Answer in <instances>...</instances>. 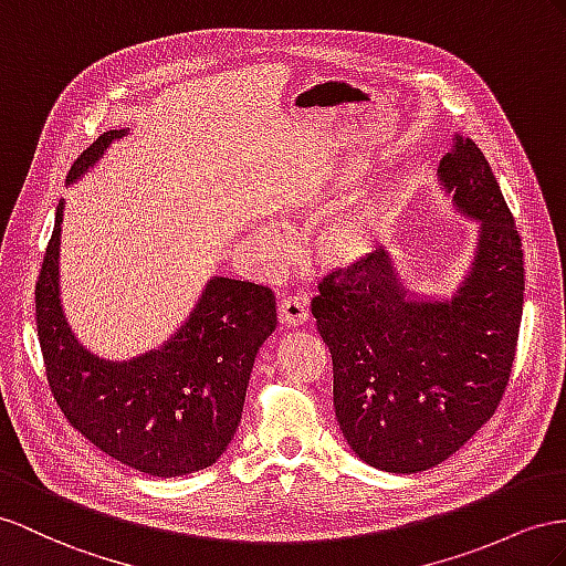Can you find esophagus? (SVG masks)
<instances>
[{
  "instance_id": "obj_1",
  "label": "esophagus",
  "mask_w": 566,
  "mask_h": 566,
  "mask_svg": "<svg viewBox=\"0 0 566 566\" xmlns=\"http://www.w3.org/2000/svg\"><path fill=\"white\" fill-rule=\"evenodd\" d=\"M280 321L286 327H301L308 321V301L306 296H286L280 303Z\"/></svg>"
}]
</instances>
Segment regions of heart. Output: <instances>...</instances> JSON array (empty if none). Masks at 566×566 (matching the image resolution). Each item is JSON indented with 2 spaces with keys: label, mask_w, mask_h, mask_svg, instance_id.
Here are the masks:
<instances>
[{
  "label": "heart",
  "mask_w": 566,
  "mask_h": 566,
  "mask_svg": "<svg viewBox=\"0 0 566 566\" xmlns=\"http://www.w3.org/2000/svg\"><path fill=\"white\" fill-rule=\"evenodd\" d=\"M380 237V208L370 202L346 208L335 214L323 227L317 237V253L329 268L349 270L368 260L378 249ZM260 249H263L270 263H282L289 253V237L282 229L260 231Z\"/></svg>",
  "instance_id": "heart-1"
}]
</instances>
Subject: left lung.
I'll return each mask as SVG.
<instances>
[{
	"mask_svg": "<svg viewBox=\"0 0 566 566\" xmlns=\"http://www.w3.org/2000/svg\"><path fill=\"white\" fill-rule=\"evenodd\" d=\"M438 181L457 212L481 222L452 296L411 292L395 260L373 253L332 272L313 298L339 430L358 459L389 473L438 467L495 413L524 311V251L481 148L457 136Z\"/></svg>",
	"mask_w": 566,
	"mask_h": 566,
	"instance_id": "obj_1",
	"label": "left lung"
}]
</instances>
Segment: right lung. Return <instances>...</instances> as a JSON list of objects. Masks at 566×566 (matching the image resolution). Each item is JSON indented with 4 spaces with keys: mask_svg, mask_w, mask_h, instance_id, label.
Returning <instances> with one entry per match:
<instances>
[{
    "mask_svg": "<svg viewBox=\"0 0 566 566\" xmlns=\"http://www.w3.org/2000/svg\"><path fill=\"white\" fill-rule=\"evenodd\" d=\"M126 134L112 128L99 136L71 165L66 184L85 177ZM62 220L64 200L35 284L38 339L56 407L83 438L140 473L174 478L212 467L241 423L258 349L277 327L274 294L210 277L163 346L132 360L99 358L71 332L62 308Z\"/></svg>",
    "mask_w": 566,
    "mask_h": 566,
    "instance_id": "add662e5",
    "label": "right lung"
}]
</instances>
